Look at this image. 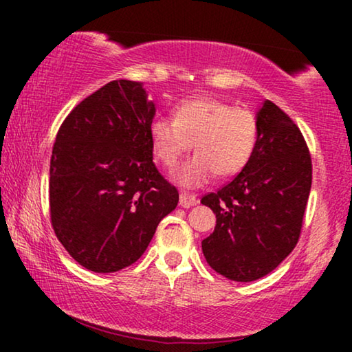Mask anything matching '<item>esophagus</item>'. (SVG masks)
<instances>
[{
  "instance_id": "34e87169",
  "label": "esophagus",
  "mask_w": 352,
  "mask_h": 352,
  "mask_svg": "<svg viewBox=\"0 0 352 352\" xmlns=\"http://www.w3.org/2000/svg\"><path fill=\"white\" fill-rule=\"evenodd\" d=\"M197 197L194 194H187V192H181L179 195V205L182 208H190V206L197 205Z\"/></svg>"
}]
</instances>
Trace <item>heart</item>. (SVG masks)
<instances>
[{
  "instance_id": "obj_1",
  "label": "heart",
  "mask_w": 352,
  "mask_h": 352,
  "mask_svg": "<svg viewBox=\"0 0 352 352\" xmlns=\"http://www.w3.org/2000/svg\"><path fill=\"white\" fill-rule=\"evenodd\" d=\"M148 133L153 152L166 168H175L194 142L197 153L175 173L181 186L194 189L213 179L216 173L232 177L248 165L258 123L248 109L200 96L182 100L175 109V120H152Z\"/></svg>"
}]
</instances>
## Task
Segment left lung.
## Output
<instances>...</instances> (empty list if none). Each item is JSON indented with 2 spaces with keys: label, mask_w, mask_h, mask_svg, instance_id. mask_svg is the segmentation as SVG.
Segmentation results:
<instances>
[{
  "label": "left lung",
  "mask_w": 352,
  "mask_h": 352,
  "mask_svg": "<svg viewBox=\"0 0 352 352\" xmlns=\"http://www.w3.org/2000/svg\"><path fill=\"white\" fill-rule=\"evenodd\" d=\"M256 123L248 165L201 199L216 214L213 234L201 242L206 263L235 282L267 276L293 252L312 182L309 148L293 120L264 100Z\"/></svg>",
  "instance_id": "8db88e82"
}]
</instances>
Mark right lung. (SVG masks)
I'll use <instances>...</instances> for the list:
<instances>
[{
  "label": "right lung",
  "instance_id": "obj_1",
  "mask_svg": "<svg viewBox=\"0 0 352 352\" xmlns=\"http://www.w3.org/2000/svg\"><path fill=\"white\" fill-rule=\"evenodd\" d=\"M155 104L142 83L110 81L67 115L52 147V229L81 266L117 272L136 263L179 194L153 163Z\"/></svg>",
  "mask_w": 352,
  "mask_h": 352
}]
</instances>
